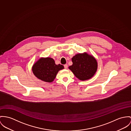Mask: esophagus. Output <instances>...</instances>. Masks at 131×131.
Instances as JSON below:
<instances>
[{
	"label": "esophagus",
	"instance_id": "34e87169",
	"mask_svg": "<svg viewBox=\"0 0 131 131\" xmlns=\"http://www.w3.org/2000/svg\"><path fill=\"white\" fill-rule=\"evenodd\" d=\"M64 68H65V69H67V68H68V65H67V64H65V65H64Z\"/></svg>",
	"mask_w": 131,
	"mask_h": 131
}]
</instances>
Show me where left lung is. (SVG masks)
<instances>
[{"mask_svg":"<svg viewBox=\"0 0 131 131\" xmlns=\"http://www.w3.org/2000/svg\"><path fill=\"white\" fill-rule=\"evenodd\" d=\"M72 61L73 64L69 69L80 80L90 79L97 69V61L87 53L76 55L72 58Z\"/></svg>","mask_w":131,"mask_h":131,"instance_id":"8db88e82","label":"left lung"}]
</instances>
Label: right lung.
Here are the masks:
<instances>
[{
	"label": "right lung",
	"instance_id": "add662e5",
	"mask_svg": "<svg viewBox=\"0 0 131 131\" xmlns=\"http://www.w3.org/2000/svg\"><path fill=\"white\" fill-rule=\"evenodd\" d=\"M64 69L62 65H56L51 58H41L32 67V71L38 79L46 82H51L55 78L58 72Z\"/></svg>",
	"mask_w": 131,
	"mask_h": 131
}]
</instances>
